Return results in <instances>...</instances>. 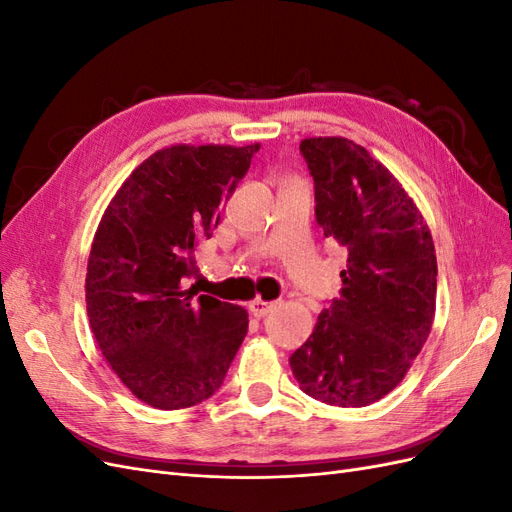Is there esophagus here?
Here are the masks:
<instances>
[{
  "mask_svg": "<svg viewBox=\"0 0 512 512\" xmlns=\"http://www.w3.org/2000/svg\"><path fill=\"white\" fill-rule=\"evenodd\" d=\"M273 307H275V303H271V301L254 299V301L250 303V312H252V316H256V318H265Z\"/></svg>",
  "mask_w": 512,
  "mask_h": 512,
  "instance_id": "obj_1",
  "label": "esophagus"
}]
</instances>
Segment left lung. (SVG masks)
Here are the masks:
<instances>
[{
    "label": "left lung",
    "mask_w": 512,
    "mask_h": 512,
    "mask_svg": "<svg viewBox=\"0 0 512 512\" xmlns=\"http://www.w3.org/2000/svg\"><path fill=\"white\" fill-rule=\"evenodd\" d=\"M314 177L316 222L348 252L342 292L290 356L301 391L361 408L404 380L436 314L438 262L414 200L369 151L342 136L299 145Z\"/></svg>",
    "instance_id": "1"
}]
</instances>
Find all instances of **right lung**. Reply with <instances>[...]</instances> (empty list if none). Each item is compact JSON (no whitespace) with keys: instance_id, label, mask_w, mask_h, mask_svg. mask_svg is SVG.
Wrapping results in <instances>:
<instances>
[{"instance_id":"1","label":"right lung","mask_w":512,"mask_h":512,"mask_svg":"<svg viewBox=\"0 0 512 512\" xmlns=\"http://www.w3.org/2000/svg\"><path fill=\"white\" fill-rule=\"evenodd\" d=\"M260 145H175L123 181L87 262L89 327L119 380L145 404L179 410L220 389L247 312L194 299L196 245L213 235Z\"/></svg>"}]
</instances>
